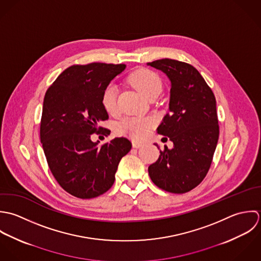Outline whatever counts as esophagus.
I'll list each match as a JSON object with an SVG mask.
<instances>
[{
    "instance_id": "1",
    "label": "esophagus",
    "mask_w": 261,
    "mask_h": 261,
    "mask_svg": "<svg viewBox=\"0 0 261 261\" xmlns=\"http://www.w3.org/2000/svg\"><path fill=\"white\" fill-rule=\"evenodd\" d=\"M132 145H133V147H134V148H136V149L141 148V147L143 146V144H142V143H140V142H136V141H133Z\"/></svg>"
}]
</instances>
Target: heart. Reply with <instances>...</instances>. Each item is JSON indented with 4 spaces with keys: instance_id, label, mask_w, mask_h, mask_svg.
<instances>
[{
    "instance_id": "obj_1",
    "label": "heart",
    "mask_w": 261,
    "mask_h": 261,
    "mask_svg": "<svg viewBox=\"0 0 261 261\" xmlns=\"http://www.w3.org/2000/svg\"><path fill=\"white\" fill-rule=\"evenodd\" d=\"M128 82L147 99L156 97L162 87L158 74L147 68H139L133 71L128 76ZM117 95L118 90L114 84H109L105 88L101 102L108 113H115L117 111ZM154 124L155 121L151 117H126L119 123L118 130L122 134L136 140H141L149 134Z\"/></svg>"
}]
</instances>
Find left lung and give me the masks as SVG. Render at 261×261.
<instances>
[{
  "instance_id": "8db88e82",
  "label": "left lung",
  "mask_w": 261,
  "mask_h": 261,
  "mask_svg": "<svg viewBox=\"0 0 261 261\" xmlns=\"http://www.w3.org/2000/svg\"><path fill=\"white\" fill-rule=\"evenodd\" d=\"M148 65L163 71L171 83L169 112L157 133L173 142L170 149L164 145L148 173L158 188L185 194L203 181L213 160L219 138L216 99L193 65L169 58Z\"/></svg>"
}]
</instances>
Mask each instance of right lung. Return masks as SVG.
<instances>
[{
	"label": "right lung",
	"mask_w": 261,
	"mask_h": 261,
	"mask_svg": "<svg viewBox=\"0 0 261 261\" xmlns=\"http://www.w3.org/2000/svg\"><path fill=\"white\" fill-rule=\"evenodd\" d=\"M125 64L93 62L63 70L47 89L40 122V140L50 171L59 186L80 199L105 194L114 184L121 158L132 147L125 137L103 145L92 134L108 136L99 126L109 119L101 97Z\"/></svg>",
	"instance_id": "right-lung-1"
}]
</instances>
